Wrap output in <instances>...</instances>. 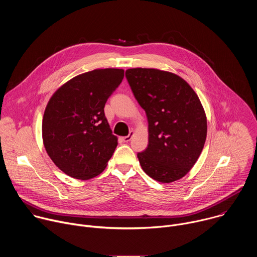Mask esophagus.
Here are the masks:
<instances>
[{"label": "esophagus", "mask_w": 257, "mask_h": 257, "mask_svg": "<svg viewBox=\"0 0 257 257\" xmlns=\"http://www.w3.org/2000/svg\"><path fill=\"white\" fill-rule=\"evenodd\" d=\"M132 136H133V131H131V132L129 133V135H127V136H124V137H122V140H123L124 142H128V141H130V140H131Z\"/></svg>", "instance_id": "obj_1"}]
</instances>
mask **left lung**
<instances>
[{
  "label": "left lung",
  "instance_id": "left-lung-1",
  "mask_svg": "<svg viewBox=\"0 0 257 257\" xmlns=\"http://www.w3.org/2000/svg\"><path fill=\"white\" fill-rule=\"evenodd\" d=\"M125 74L149 122V145L137 154L142 170L162 183L181 179L198 160L206 139V116L197 94L171 72L134 68Z\"/></svg>",
  "mask_w": 257,
  "mask_h": 257
}]
</instances>
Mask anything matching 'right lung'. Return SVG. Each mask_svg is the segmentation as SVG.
I'll return each instance as SVG.
<instances>
[{
	"label": "right lung",
	"instance_id": "right-lung-1",
	"mask_svg": "<svg viewBox=\"0 0 257 257\" xmlns=\"http://www.w3.org/2000/svg\"><path fill=\"white\" fill-rule=\"evenodd\" d=\"M124 78L122 69H96L72 78L51 97L43 119L46 151L68 176L87 180L100 174L118 138L103 107Z\"/></svg>",
	"mask_w": 257,
	"mask_h": 257
}]
</instances>
